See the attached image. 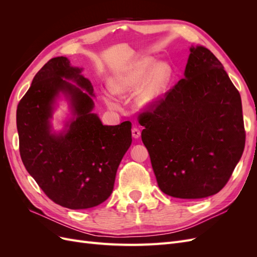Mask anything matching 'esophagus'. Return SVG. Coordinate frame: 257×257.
<instances>
[{"instance_id": "1", "label": "esophagus", "mask_w": 257, "mask_h": 257, "mask_svg": "<svg viewBox=\"0 0 257 257\" xmlns=\"http://www.w3.org/2000/svg\"><path fill=\"white\" fill-rule=\"evenodd\" d=\"M132 136H133L134 138L141 137V130H139L138 127H133V130H132Z\"/></svg>"}]
</instances>
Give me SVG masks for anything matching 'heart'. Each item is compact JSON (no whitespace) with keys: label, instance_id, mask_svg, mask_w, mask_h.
Wrapping results in <instances>:
<instances>
[{"label":"heart","instance_id":"b5f03b06","mask_svg":"<svg viewBox=\"0 0 257 257\" xmlns=\"http://www.w3.org/2000/svg\"><path fill=\"white\" fill-rule=\"evenodd\" d=\"M172 78V68L164 62L155 64L151 59H141L114 76L110 81L112 91L119 95L136 93V104L141 108H149L158 102ZM108 106L115 107L113 98L105 94Z\"/></svg>","mask_w":257,"mask_h":257}]
</instances>
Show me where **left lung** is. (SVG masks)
Instances as JSON below:
<instances>
[{
	"label": "left lung",
	"mask_w": 257,
	"mask_h": 257,
	"mask_svg": "<svg viewBox=\"0 0 257 257\" xmlns=\"http://www.w3.org/2000/svg\"><path fill=\"white\" fill-rule=\"evenodd\" d=\"M190 50L184 78L138 121L161 191L199 199L226 185L243 153L245 131L239 91L221 62L203 46Z\"/></svg>",
	"instance_id": "1"
}]
</instances>
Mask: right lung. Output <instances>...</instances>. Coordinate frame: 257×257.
<instances>
[{"label": "right lung", "instance_id": "obj_1", "mask_svg": "<svg viewBox=\"0 0 257 257\" xmlns=\"http://www.w3.org/2000/svg\"><path fill=\"white\" fill-rule=\"evenodd\" d=\"M80 72L65 57L49 60L17 108L23 165L53 203L74 210L95 207L110 196L116 169L132 144L130 121L108 126L91 113L93 88ZM60 90L71 97L76 118L65 135L54 136L48 119Z\"/></svg>", "mask_w": 257, "mask_h": 257}]
</instances>
